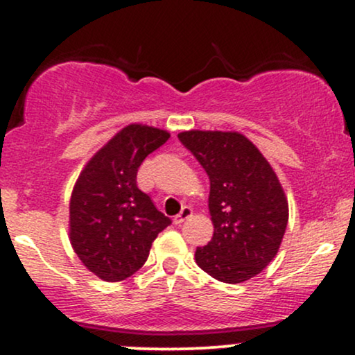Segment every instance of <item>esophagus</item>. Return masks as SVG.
Here are the masks:
<instances>
[{
	"mask_svg": "<svg viewBox=\"0 0 355 355\" xmlns=\"http://www.w3.org/2000/svg\"><path fill=\"white\" fill-rule=\"evenodd\" d=\"M191 214H193V210H191V209H190V207H183V209H182V211H180V214H178V215H177V217H175V218H173V222H175V223H177V225H182V223H183V222H185V220H189V218L191 217Z\"/></svg>",
	"mask_w": 355,
	"mask_h": 355,
	"instance_id": "34e87169",
	"label": "esophagus"
}]
</instances>
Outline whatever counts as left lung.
<instances>
[{
  "mask_svg": "<svg viewBox=\"0 0 355 355\" xmlns=\"http://www.w3.org/2000/svg\"><path fill=\"white\" fill-rule=\"evenodd\" d=\"M178 140L210 178L214 237L195 262L225 284L252 279L274 260L288 222V203L267 158L239 132L190 130Z\"/></svg>",
  "mask_w": 355,
  "mask_h": 355,
  "instance_id": "obj_1",
  "label": "left lung"
}]
</instances>
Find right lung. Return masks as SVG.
Listing matches in <instances>:
<instances>
[{
  "mask_svg": "<svg viewBox=\"0 0 355 355\" xmlns=\"http://www.w3.org/2000/svg\"><path fill=\"white\" fill-rule=\"evenodd\" d=\"M166 130L132 123L121 128L81 170L70 200V242L85 267L105 282H120L146 262L153 240L172 220L137 185Z\"/></svg>",
  "mask_w": 355,
  "mask_h": 355,
  "instance_id": "obj_1",
  "label": "right lung"
}]
</instances>
